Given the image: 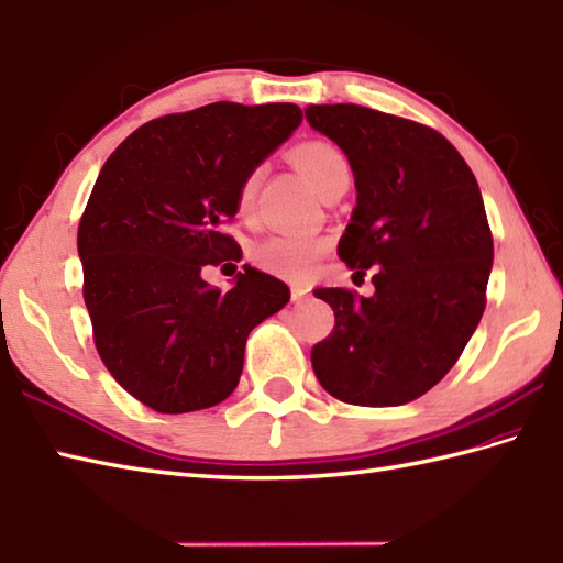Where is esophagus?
<instances>
[{
  "mask_svg": "<svg viewBox=\"0 0 563 563\" xmlns=\"http://www.w3.org/2000/svg\"><path fill=\"white\" fill-rule=\"evenodd\" d=\"M308 298V289H303V286H294L291 289V301L294 303H303Z\"/></svg>",
  "mask_w": 563,
  "mask_h": 563,
  "instance_id": "esophagus-1",
  "label": "esophagus"
}]
</instances>
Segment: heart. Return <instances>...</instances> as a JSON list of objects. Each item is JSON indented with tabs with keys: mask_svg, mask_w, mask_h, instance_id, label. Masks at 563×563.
<instances>
[{
	"mask_svg": "<svg viewBox=\"0 0 563 563\" xmlns=\"http://www.w3.org/2000/svg\"><path fill=\"white\" fill-rule=\"evenodd\" d=\"M294 163L318 194H325L338 179L350 177V163L335 145L323 141L301 143L294 151ZM260 169H252L238 189V213H250L255 203ZM328 238L311 233H274L252 250L255 265L286 279H306L316 262L325 255Z\"/></svg>",
	"mask_w": 563,
	"mask_h": 563,
	"instance_id": "b5f03b06",
	"label": "heart"
}]
</instances>
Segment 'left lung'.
Wrapping results in <instances>:
<instances>
[{
  "label": "left lung",
  "instance_id": "obj_1",
  "mask_svg": "<svg viewBox=\"0 0 563 563\" xmlns=\"http://www.w3.org/2000/svg\"><path fill=\"white\" fill-rule=\"evenodd\" d=\"M311 129L347 155L357 206L338 255L376 267V294L316 289L335 328L313 345L320 386L352 406H400L456 364L486 308L493 235L456 147L430 125L357 104L308 107Z\"/></svg>",
  "mask_w": 563,
  "mask_h": 563
}]
</instances>
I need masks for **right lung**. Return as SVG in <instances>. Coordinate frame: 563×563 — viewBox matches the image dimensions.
<instances>
[{
    "instance_id": "obj_1",
    "label": "right lung",
    "mask_w": 563,
    "mask_h": 563,
    "mask_svg": "<svg viewBox=\"0 0 563 563\" xmlns=\"http://www.w3.org/2000/svg\"><path fill=\"white\" fill-rule=\"evenodd\" d=\"M301 119L296 104L216 101L147 121L101 167L77 231L82 296L101 362L147 408L225 400L250 330L289 301V286L247 265L228 291L201 269L243 257L223 231L238 189Z\"/></svg>"
}]
</instances>
